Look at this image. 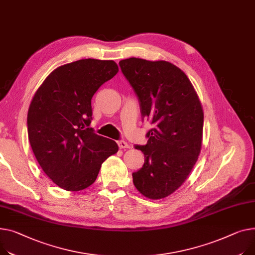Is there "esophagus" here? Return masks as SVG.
Returning <instances> with one entry per match:
<instances>
[{"label":"esophagus","mask_w":255,"mask_h":255,"mask_svg":"<svg viewBox=\"0 0 255 255\" xmlns=\"http://www.w3.org/2000/svg\"><path fill=\"white\" fill-rule=\"evenodd\" d=\"M118 145H119V147H120V148H129L130 147V145L126 141H124V140L118 141Z\"/></svg>","instance_id":"34e87169"}]
</instances>
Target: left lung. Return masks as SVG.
Returning <instances> with one entry per match:
<instances>
[{
    "instance_id": "8db88e82",
    "label": "left lung",
    "mask_w": 255,
    "mask_h": 255,
    "mask_svg": "<svg viewBox=\"0 0 255 255\" xmlns=\"http://www.w3.org/2000/svg\"><path fill=\"white\" fill-rule=\"evenodd\" d=\"M139 99L141 116L155 127L146 133L144 155L133 183L144 197L164 199L188 178L199 158L204 113L189 78L169 61L131 57L119 62Z\"/></svg>"
}]
</instances>
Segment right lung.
Wrapping results in <instances>:
<instances>
[{"mask_svg": "<svg viewBox=\"0 0 255 255\" xmlns=\"http://www.w3.org/2000/svg\"><path fill=\"white\" fill-rule=\"evenodd\" d=\"M118 72L114 60L66 63L44 80L31 99L27 113L31 149L46 175L65 191L87 189L101 164L118 152L116 141L89 128L94 93Z\"/></svg>", "mask_w": 255, "mask_h": 255, "instance_id": "add662e5", "label": "right lung"}]
</instances>
